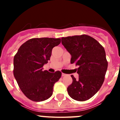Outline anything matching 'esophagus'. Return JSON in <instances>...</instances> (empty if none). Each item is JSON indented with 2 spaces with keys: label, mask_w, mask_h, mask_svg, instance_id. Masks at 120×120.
Returning a JSON list of instances; mask_svg holds the SVG:
<instances>
[{
  "label": "esophagus",
  "mask_w": 120,
  "mask_h": 120,
  "mask_svg": "<svg viewBox=\"0 0 120 120\" xmlns=\"http://www.w3.org/2000/svg\"><path fill=\"white\" fill-rule=\"evenodd\" d=\"M67 75H65V74H64V73H62V76L63 77V76H65Z\"/></svg>",
  "instance_id": "obj_1"
}]
</instances>
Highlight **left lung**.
Listing matches in <instances>:
<instances>
[{
    "label": "left lung",
    "mask_w": 120,
    "mask_h": 120,
    "mask_svg": "<svg viewBox=\"0 0 120 120\" xmlns=\"http://www.w3.org/2000/svg\"><path fill=\"white\" fill-rule=\"evenodd\" d=\"M62 45L71 56V64L79 68V79L72 75L73 82L67 88L69 96L77 101L91 98L101 88L108 68L103 47L87 35L62 37Z\"/></svg>",
    "instance_id": "1"
}]
</instances>
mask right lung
Wrapping results in <instances>:
<instances>
[{
  "mask_svg": "<svg viewBox=\"0 0 120 120\" xmlns=\"http://www.w3.org/2000/svg\"><path fill=\"white\" fill-rule=\"evenodd\" d=\"M60 38H36L21 45L14 58V76L23 94L34 101H42L52 96L53 86L61 77V72L43 70L48 62L53 48Z\"/></svg>",
  "mask_w": 120,
  "mask_h": 120,
  "instance_id": "obj_1",
  "label": "right lung"
}]
</instances>
